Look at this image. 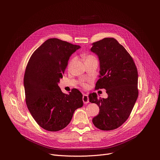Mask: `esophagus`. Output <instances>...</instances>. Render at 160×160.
<instances>
[{
    "label": "esophagus",
    "mask_w": 160,
    "mask_h": 160,
    "mask_svg": "<svg viewBox=\"0 0 160 160\" xmlns=\"http://www.w3.org/2000/svg\"><path fill=\"white\" fill-rule=\"evenodd\" d=\"M82 100L84 104H87L89 102V99H88V96L87 94H83V98Z\"/></svg>",
    "instance_id": "obj_1"
}]
</instances>
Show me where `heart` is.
Here are the masks:
<instances>
[{
    "mask_svg": "<svg viewBox=\"0 0 160 160\" xmlns=\"http://www.w3.org/2000/svg\"><path fill=\"white\" fill-rule=\"evenodd\" d=\"M93 57L92 56H88V57H87V59H90V58H92ZM75 59H76V58H73L72 60H71V61H70V64H69V66H70L72 64H73V62L75 61ZM82 85H83V86H84V87H87V83H85V82H82Z\"/></svg>",
    "mask_w": 160,
    "mask_h": 160,
    "instance_id": "1",
    "label": "heart"
}]
</instances>
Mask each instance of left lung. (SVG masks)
Here are the masks:
<instances>
[{"label":"left lung","instance_id":"left-lung-1","mask_svg":"<svg viewBox=\"0 0 160 160\" xmlns=\"http://www.w3.org/2000/svg\"><path fill=\"white\" fill-rule=\"evenodd\" d=\"M90 51L99 58V79L96 88H104L106 99L90 94L89 101L99 107L94 125L102 130L120 127L129 117L138 98V73L133 60L123 45L114 38L94 42Z\"/></svg>","mask_w":160,"mask_h":160}]
</instances>
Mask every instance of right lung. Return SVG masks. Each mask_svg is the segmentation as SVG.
I'll use <instances>...</instances> for the list:
<instances>
[{"label":"right lung","mask_w":160,"mask_h":160,"mask_svg":"<svg viewBox=\"0 0 160 160\" xmlns=\"http://www.w3.org/2000/svg\"><path fill=\"white\" fill-rule=\"evenodd\" d=\"M80 48L49 38L29 59L24 76L26 103L34 120L45 130L63 129L71 122L75 111L83 106V96L78 89L66 94L58 86L70 57Z\"/></svg>","instance_id":"add662e5"}]
</instances>
